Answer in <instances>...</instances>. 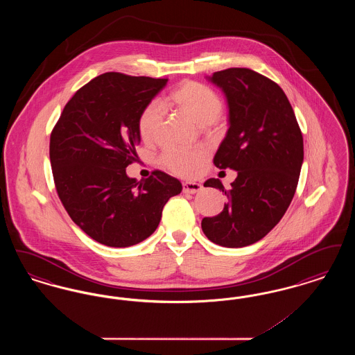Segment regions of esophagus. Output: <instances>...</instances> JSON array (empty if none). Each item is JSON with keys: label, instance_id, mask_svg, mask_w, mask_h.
Returning a JSON list of instances; mask_svg holds the SVG:
<instances>
[{"label": "esophagus", "instance_id": "1", "mask_svg": "<svg viewBox=\"0 0 355 355\" xmlns=\"http://www.w3.org/2000/svg\"><path fill=\"white\" fill-rule=\"evenodd\" d=\"M201 189H202V185L197 184V182H184L182 184V190H184V193H186V194H196Z\"/></svg>", "mask_w": 355, "mask_h": 355}]
</instances>
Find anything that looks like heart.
Segmentation results:
<instances>
[{"instance_id":"obj_1","label":"heart","mask_w":355,"mask_h":355,"mask_svg":"<svg viewBox=\"0 0 355 355\" xmlns=\"http://www.w3.org/2000/svg\"><path fill=\"white\" fill-rule=\"evenodd\" d=\"M173 102L184 114L193 119L198 125L214 126L218 125L222 112V100L220 94L210 86L197 83L185 81L177 86L171 94ZM165 117V109L162 103L153 100L145 105L138 117V133L142 139H153ZM209 158V149L205 146L194 148H168L159 157V162L180 177H196L206 159Z\"/></svg>"}]
</instances>
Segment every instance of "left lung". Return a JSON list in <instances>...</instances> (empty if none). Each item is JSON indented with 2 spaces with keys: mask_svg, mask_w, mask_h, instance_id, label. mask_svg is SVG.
<instances>
[{
  "mask_svg": "<svg viewBox=\"0 0 355 355\" xmlns=\"http://www.w3.org/2000/svg\"><path fill=\"white\" fill-rule=\"evenodd\" d=\"M209 80L220 86L229 106V130L214 165L238 175L229 190L218 178L203 184L222 190L227 202L201 226L211 242L243 248L262 239L286 213L304 162V138L286 94L270 78L230 68Z\"/></svg>",
  "mask_w": 355,
  "mask_h": 355,
  "instance_id": "8db88e82",
  "label": "left lung"
}]
</instances>
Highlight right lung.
Returning a JSON list of instances; mask_svg holds the SVG:
<instances>
[{
  "instance_id": "right-lung-1",
  "label": "right lung",
  "mask_w": 355,
  "mask_h": 355,
  "mask_svg": "<svg viewBox=\"0 0 355 355\" xmlns=\"http://www.w3.org/2000/svg\"><path fill=\"white\" fill-rule=\"evenodd\" d=\"M168 78L103 73L76 92L51 135L57 194L73 222L94 241L128 248L152 236L181 182L154 170L137 182L126 175L139 144L138 117Z\"/></svg>"
}]
</instances>
